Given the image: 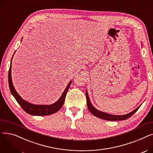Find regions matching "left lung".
Listing matches in <instances>:
<instances>
[{
    "label": "left lung",
    "instance_id": "1",
    "mask_svg": "<svg viewBox=\"0 0 153 153\" xmlns=\"http://www.w3.org/2000/svg\"><path fill=\"white\" fill-rule=\"evenodd\" d=\"M86 99H87V107L89 110L91 111V113L94 115V116L97 117L99 118H102L103 120H108V121H118V120H126L128 118H129L130 117H131L135 112L137 111L139 108L140 107H138L137 108H136L134 110H133V111L130 112V113L126 115H110V114H108L105 113V112L103 111H100L97 110L96 108H95L92 105V103L89 100V96H88L87 92H86Z\"/></svg>",
    "mask_w": 153,
    "mask_h": 153
}]
</instances>
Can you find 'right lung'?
<instances>
[{
	"mask_svg": "<svg viewBox=\"0 0 153 153\" xmlns=\"http://www.w3.org/2000/svg\"><path fill=\"white\" fill-rule=\"evenodd\" d=\"M12 62V61H11ZM12 64H10V69L9 71V85L10 92L13 95L16 100L17 101L20 107L23 108V110L26 111L27 114L32 115H36V116H45V115H49L53 114L56 112H57L58 110L61 109V108L62 107L64 100H65V98L66 96V94L68 92V91L69 88L70 87L72 81H71L67 87L64 91L63 94H62L61 97L60 99L54 103L50 105H33L30 103L27 102V101L23 100L20 96L18 94V93L16 92V91L14 89V87L12 84V77H11V66Z\"/></svg>",
	"mask_w": 153,
	"mask_h": 153,
	"instance_id": "right-lung-1",
	"label": "right lung"
}]
</instances>
